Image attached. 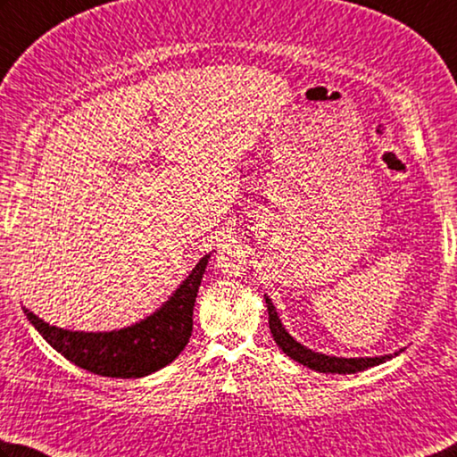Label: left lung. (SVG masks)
<instances>
[{
	"label": "left lung",
	"instance_id": "obj_1",
	"mask_svg": "<svg viewBox=\"0 0 457 457\" xmlns=\"http://www.w3.org/2000/svg\"><path fill=\"white\" fill-rule=\"evenodd\" d=\"M265 303H268V313H270V329L271 336L276 339V344L279 345V350L284 352L289 358L295 360L302 366L315 370L320 373H355V371H363L373 366H379L387 360H392V355H379V358H336V355H326V353H318L312 352L308 347L302 345L300 342L287 334L286 328L281 326V320L273 308V303L268 295H265ZM402 352V350H400ZM400 352H395L397 355Z\"/></svg>",
	"mask_w": 457,
	"mask_h": 457
}]
</instances>
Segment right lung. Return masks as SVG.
<instances>
[{
	"mask_svg": "<svg viewBox=\"0 0 457 457\" xmlns=\"http://www.w3.org/2000/svg\"><path fill=\"white\" fill-rule=\"evenodd\" d=\"M210 253L197 262L160 310L134 326L113 331H71L49 326L23 308L31 326L65 360L105 378H144L184 352L194 329V303Z\"/></svg>",
	"mask_w": 457,
	"mask_h": 457,
	"instance_id": "add662e5",
	"label": "right lung"
}]
</instances>
